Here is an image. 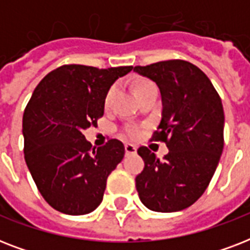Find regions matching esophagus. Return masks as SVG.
Returning <instances> with one entry per match:
<instances>
[{
  "label": "esophagus",
  "instance_id": "obj_1",
  "mask_svg": "<svg viewBox=\"0 0 250 250\" xmlns=\"http://www.w3.org/2000/svg\"><path fill=\"white\" fill-rule=\"evenodd\" d=\"M125 154L128 156V154H135L136 153V146L133 144H129V143H127V144L125 145Z\"/></svg>",
  "mask_w": 250,
  "mask_h": 250
}]
</instances>
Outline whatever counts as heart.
Returning a JSON list of instances; mask_svg holds the SVG:
<instances>
[{
    "instance_id": "1",
    "label": "heart",
    "mask_w": 250,
    "mask_h": 250,
    "mask_svg": "<svg viewBox=\"0 0 250 250\" xmlns=\"http://www.w3.org/2000/svg\"><path fill=\"white\" fill-rule=\"evenodd\" d=\"M143 84H144V83H140V84H139V85L136 86V89H137V88H139V86H141V85H143ZM114 89H115V88H111V89L109 90V93H107V96H106V102H109L110 97H111V94L114 93Z\"/></svg>"
}]
</instances>
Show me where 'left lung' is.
I'll use <instances>...</instances> for the list:
<instances>
[{
	"label": "left lung",
	"instance_id": "left-lung-1",
	"mask_svg": "<svg viewBox=\"0 0 250 250\" xmlns=\"http://www.w3.org/2000/svg\"><path fill=\"white\" fill-rule=\"evenodd\" d=\"M133 71L160 88L164 107L154 139L168 148L164 161L146 146L139 148L145 162L136 176L139 197L153 211H180L201 197L221 160L222 100L209 78L187 61L136 66Z\"/></svg>",
	"mask_w": 250,
	"mask_h": 250
}]
</instances>
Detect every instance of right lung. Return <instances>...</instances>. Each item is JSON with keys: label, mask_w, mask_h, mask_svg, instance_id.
<instances>
[{"label": "right lung", "mask_w": 250, "mask_h": 250, "mask_svg": "<svg viewBox=\"0 0 250 250\" xmlns=\"http://www.w3.org/2000/svg\"><path fill=\"white\" fill-rule=\"evenodd\" d=\"M132 68L64 64L33 90L23 114L24 160L41 196L61 213L93 211L107 176L125 157L119 140L96 149L83 131L97 125L110 86Z\"/></svg>", "instance_id": "right-lung-1"}]
</instances>
